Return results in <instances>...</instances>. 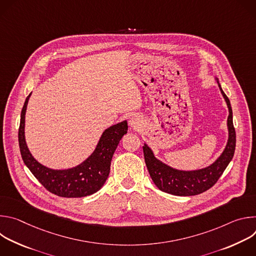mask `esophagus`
<instances>
[{
  "label": "esophagus",
  "instance_id": "esophagus-1",
  "mask_svg": "<svg viewBox=\"0 0 256 256\" xmlns=\"http://www.w3.org/2000/svg\"><path fill=\"white\" fill-rule=\"evenodd\" d=\"M128 124H130V128L138 130L142 126V120L138 116H130V118L128 120Z\"/></svg>",
  "mask_w": 256,
  "mask_h": 256
}]
</instances>
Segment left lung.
I'll use <instances>...</instances> for the list:
<instances>
[{
    "label": "left lung",
    "mask_w": 256,
    "mask_h": 256,
    "mask_svg": "<svg viewBox=\"0 0 256 256\" xmlns=\"http://www.w3.org/2000/svg\"><path fill=\"white\" fill-rule=\"evenodd\" d=\"M220 91L227 103L229 116L227 120L228 140L222 154L210 165L196 170L176 169L156 158L149 146L144 142L142 151L144 162L155 186L162 192L179 196H190L200 194L210 188L221 177L231 162L236 146V134L233 126V114L230 100L224 93L220 81L216 77Z\"/></svg>",
    "instance_id": "left-lung-1"
}]
</instances>
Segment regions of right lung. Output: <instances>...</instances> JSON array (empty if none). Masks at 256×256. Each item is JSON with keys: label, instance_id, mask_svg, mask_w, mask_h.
<instances>
[{"label": "right lung", "instance_id": "right-lung-1", "mask_svg": "<svg viewBox=\"0 0 256 256\" xmlns=\"http://www.w3.org/2000/svg\"><path fill=\"white\" fill-rule=\"evenodd\" d=\"M23 105L18 134L20 153L24 164L40 184L52 194L62 198H82L97 192L110 172L112 156L120 140L128 132V122L122 120L107 128L101 134L95 150L79 165L68 169L48 168L30 153L25 140V114L28 100Z\"/></svg>", "mask_w": 256, "mask_h": 256}]
</instances>
